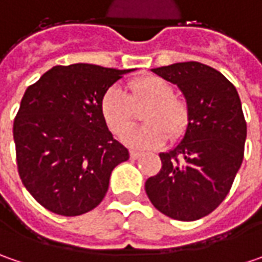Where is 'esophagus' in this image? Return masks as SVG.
I'll list each match as a JSON object with an SVG mask.
<instances>
[{
    "instance_id": "1",
    "label": "esophagus",
    "mask_w": 262,
    "mask_h": 262,
    "mask_svg": "<svg viewBox=\"0 0 262 262\" xmlns=\"http://www.w3.org/2000/svg\"><path fill=\"white\" fill-rule=\"evenodd\" d=\"M141 151H137V150H131L129 151V156H131V159H138V157H141Z\"/></svg>"
}]
</instances>
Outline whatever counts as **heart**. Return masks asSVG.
I'll use <instances>...</instances> for the list:
<instances>
[{
    "instance_id": "b5f03b06",
    "label": "heart",
    "mask_w": 262,
    "mask_h": 262,
    "mask_svg": "<svg viewBox=\"0 0 262 262\" xmlns=\"http://www.w3.org/2000/svg\"><path fill=\"white\" fill-rule=\"evenodd\" d=\"M147 104L142 119L144 126L128 132L124 141L137 148L163 144L185 133L189 122V109L185 100L175 96L173 86L162 77L147 76L136 78L128 84V95L118 86L106 90L100 102V111L106 125L115 136H122L135 117L134 107Z\"/></svg>"
}]
</instances>
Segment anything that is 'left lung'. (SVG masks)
<instances>
[{
	"label": "left lung",
	"instance_id": "left-lung-1",
	"mask_svg": "<svg viewBox=\"0 0 262 262\" xmlns=\"http://www.w3.org/2000/svg\"><path fill=\"white\" fill-rule=\"evenodd\" d=\"M151 71L184 93L189 122L181 143L159 155L162 169L146 181L147 196L175 220H198L222 204L242 165L247 122L241 99L226 77L201 62Z\"/></svg>",
	"mask_w": 262,
	"mask_h": 262
}]
</instances>
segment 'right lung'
I'll return each instance as SVG.
<instances>
[{"label": "right lung", "instance_id": "add662e5", "mask_svg": "<svg viewBox=\"0 0 262 262\" xmlns=\"http://www.w3.org/2000/svg\"><path fill=\"white\" fill-rule=\"evenodd\" d=\"M134 70L56 66L27 87L13 126L18 175L46 210L80 216L105 198L114 167L129 153L100 111L106 90Z\"/></svg>", "mask_w": 262, "mask_h": 262}]
</instances>
